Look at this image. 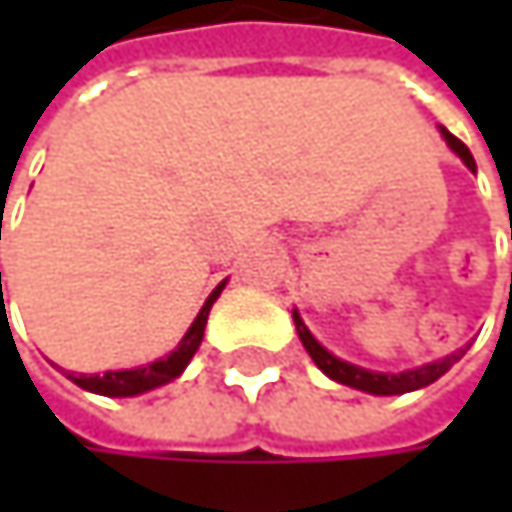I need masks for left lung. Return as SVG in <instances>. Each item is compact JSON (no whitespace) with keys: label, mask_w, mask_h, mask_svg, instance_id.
I'll return each instance as SVG.
<instances>
[{"label":"left lung","mask_w":512,"mask_h":512,"mask_svg":"<svg viewBox=\"0 0 512 512\" xmlns=\"http://www.w3.org/2000/svg\"><path fill=\"white\" fill-rule=\"evenodd\" d=\"M439 133H442V139L448 142V148H451V151L465 162V168H468V171H477L474 156H471V151L462 145L460 139H457L454 133H448L445 127H439ZM293 323H296V332H299L302 347L308 350V356L314 358V364H317L329 379H335V382H341V385H350V388L364 391V394H376V397H391V394L418 391V388H424V385L436 382L442 373H448V370H451V364H454V361H460L462 353H465V350H457V353H451V356L439 358V361H430V364H421V367H412V370L382 373V370L358 367V364H353V361H344V358H338L335 353H329V350H326V347H323V344L308 332V326H305V320L299 317V311H293Z\"/></svg>","instance_id":"left-lung-1"}]
</instances>
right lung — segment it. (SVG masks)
Segmentation results:
<instances>
[{
    "label": "right lung",
    "mask_w": 512,
    "mask_h": 512,
    "mask_svg": "<svg viewBox=\"0 0 512 512\" xmlns=\"http://www.w3.org/2000/svg\"><path fill=\"white\" fill-rule=\"evenodd\" d=\"M228 278L207 296V302L201 305L198 317L192 320V326L186 329V335L180 338V344L168 353L165 358H156L151 364H142V367H130V370H106V373H67L79 388L91 391V394H103V397H136V394H145V391H154L159 385L177 379L186 364L192 361V356L198 353L201 341H204V326H207V317H210V308L213 302L219 299V293L225 290ZM2 287V275H0Z\"/></svg>",
    "instance_id": "obj_1"
}]
</instances>
